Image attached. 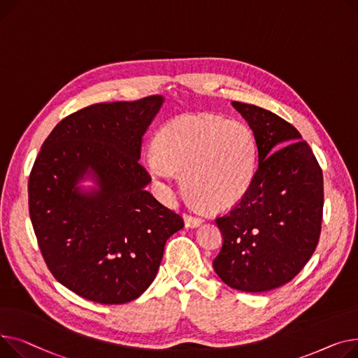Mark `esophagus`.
<instances>
[{"label": "esophagus", "mask_w": 358, "mask_h": 358, "mask_svg": "<svg viewBox=\"0 0 358 358\" xmlns=\"http://www.w3.org/2000/svg\"><path fill=\"white\" fill-rule=\"evenodd\" d=\"M203 222V220L201 217L192 215V214H185V224L186 227H198Z\"/></svg>", "instance_id": "obj_1"}]
</instances>
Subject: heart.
<instances>
[{
  "label": "heart",
  "instance_id": "1",
  "mask_svg": "<svg viewBox=\"0 0 358 358\" xmlns=\"http://www.w3.org/2000/svg\"><path fill=\"white\" fill-rule=\"evenodd\" d=\"M144 163L167 196L185 172L189 192L208 206L224 209L241 201L253 183L257 143L243 122L186 114L162 125Z\"/></svg>",
  "mask_w": 358,
  "mask_h": 358
}]
</instances>
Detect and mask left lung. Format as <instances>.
<instances>
[{
	"mask_svg": "<svg viewBox=\"0 0 358 358\" xmlns=\"http://www.w3.org/2000/svg\"><path fill=\"white\" fill-rule=\"evenodd\" d=\"M253 130L259 166L248 192L217 217L222 248L213 266L241 292H266L290 282L318 245L324 178L301 133L279 115L233 101Z\"/></svg>",
	"mask_w": 358,
	"mask_h": 358,
	"instance_id": "8db88e82",
	"label": "left lung"
}]
</instances>
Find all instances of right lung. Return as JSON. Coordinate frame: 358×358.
Segmentation results:
<instances>
[{
	"label": "right lung",
	"mask_w": 358,
	"mask_h": 358,
	"mask_svg": "<svg viewBox=\"0 0 358 358\" xmlns=\"http://www.w3.org/2000/svg\"><path fill=\"white\" fill-rule=\"evenodd\" d=\"M160 95L102 102L63 118L41 145L29 178L37 243L57 282L103 305L137 299L155 280L164 244L183 218L145 186L141 137ZM92 174L99 189L80 193Z\"/></svg>",
	"instance_id": "obj_1"
}]
</instances>
